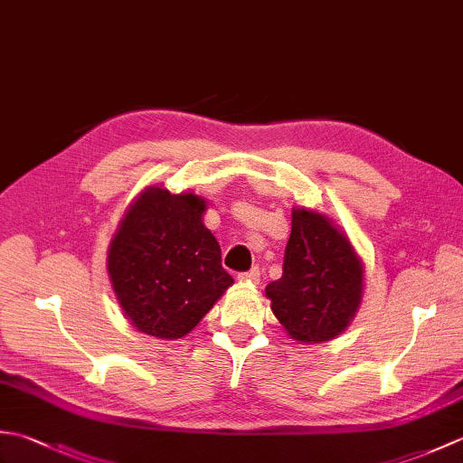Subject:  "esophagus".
Masks as SVG:
<instances>
[{
	"label": "esophagus",
	"instance_id": "obj_1",
	"mask_svg": "<svg viewBox=\"0 0 463 463\" xmlns=\"http://www.w3.org/2000/svg\"><path fill=\"white\" fill-rule=\"evenodd\" d=\"M239 280L252 282V284H259V282H260V269H259V267H254V269H250L249 272H242V274H239Z\"/></svg>",
	"mask_w": 463,
	"mask_h": 463
}]
</instances>
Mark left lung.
<instances>
[{
	"mask_svg": "<svg viewBox=\"0 0 463 463\" xmlns=\"http://www.w3.org/2000/svg\"><path fill=\"white\" fill-rule=\"evenodd\" d=\"M364 260L348 234L317 209L294 206L279 280L267 287L274 317L292 340L338 338L360 310Z\"/></svg>",
	"mask_w": 463,
	"mask_h": 463,
	"instance_id": "obj_1",
	"label": "left lung"
}]
</instances>
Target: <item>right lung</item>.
Listing matches in <instances>:
<instances>
[{"label":"right lung","instance_id":"obj_1","mask_svg":"<svg viewBox=\"0 0 463 463\" xmlns=\"http://www.w3.org/2000/svg\"><path fill=\"white\" fill-rule=\"evenodd\" d=\"M206 204L191 191L145 186L125 211L107 250V277L137 332L183 338L232 287L203 222Z\"/></svg>","mask_w":463,"mask_h":463}]
</instances>
